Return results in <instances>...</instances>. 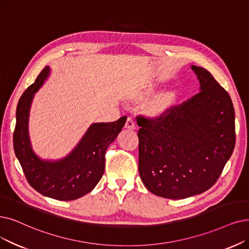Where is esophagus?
I'll return each instance as SVG.
<instances>
[{"instance_id":"esophagus-1","label":"esophagus","mask_w":249,"mask_h":249,"mask_svg":"<svg viewBox=\"0 0 249 249\" xmlns=\"http://www.w3.org/2000/svg\"><path fill=\"white\" fill-rule=\"evenodd\" d=\"M125 127L130 128V130H135L136 128V124L132 117H127L126 123H125Z\"/></svg>"}]
</instances>
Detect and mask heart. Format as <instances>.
I'll use <instances>...</instances> for the list:
<instances>
[{
	"instance_id": "b5f03b06",
	"label": "heart",
	"mask_w": 249,
	"mask_h": 249,
	"mask_svg": "<svg viewBox=\"0 0 249 249\" xmlns=\"http://www.w3.org/2000/svg\"><path fill=\"white\" fill-rule=\"evenodd\" d=\"M173 98H174L173 94L168 92L158 95L152 101L150 105V110L153 113H159L163 111L164 109L172 103Z\"/></svg>"
}]
</instances>
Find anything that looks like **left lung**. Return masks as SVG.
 <instances>
[{"mask_svg": "<svg viewBox=\"0 0 249 249\" xmlns=\"http://www.w3.org/2000/svg\"><path fill=\"white\" fill-rule=\"evenodd\" d=\"M200 92L156 118L138 116L139 174L151 193L183 199L213 187L236 141L230 95L205 68L192 65Z\"/></svg>", "mask_w": 249, "mask_h": 249, "instance_id": "obj_1", "label": "left lung"}]
</instances>
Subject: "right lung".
<instances>
[{"mask_svg": "<svg viewBox=\"0 0 249 249\" xmlns=\"http://www.w3.org/2000/svg\"><path fill=\"white\" fill-rule=\"evenodd\" d=\"M46 66L19 99L13 147L28 184L36 191L57 200L69 201L91 192L105 170V153L122 131L126 116L113 123L93 124L71 153L57 161L42 160L33 151L28 137V115L35 93L49 76Z\"/></svg>", "mask_w": 249, "mask_h": 249, "instance_id": "add662e5", "label": "right lung"}]
</instances>
